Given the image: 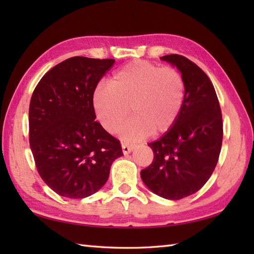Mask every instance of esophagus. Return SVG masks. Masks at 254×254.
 Returning a JSON list of instances; mask_svg holds the SVG:
<instances>
[{"label":"esophagus","instance_id":"obj_1","mask_svg":"<svg viewBox=\"0 0 254 254\" xmlns=\"http://www.w3.org/2000/svg\"><path fill=\"white\" fill-rule=\"evenodd\" d=\"M134 148V145L128 144V143H122V152L124 155L130 154Z\"/></svg>","mask_w":254,"mask_h":254}]
</instances>
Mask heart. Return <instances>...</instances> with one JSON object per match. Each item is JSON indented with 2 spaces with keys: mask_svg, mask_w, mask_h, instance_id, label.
Instances as JSON below:
<instances>
[{
  "mask_svg": "<svg viewBox=\"0 0 254 254\" xmlns=\"http://www.w3.org/2000/svg\"><path fill=\"white\" fill-rule=\"evenodd\" d=\"M186 100L182 75L170 66L148 61H134L112 75L108 85L93 94L97 120L106 131L117 133L128 112L133 117L121 131L126 141L135 142L168 132L175 126Z\"/></svg>",
  "mask_w": 254,
  "mask_h": 254,
  "instance_id": "1",
  "label": "heart"
}]
</instances>
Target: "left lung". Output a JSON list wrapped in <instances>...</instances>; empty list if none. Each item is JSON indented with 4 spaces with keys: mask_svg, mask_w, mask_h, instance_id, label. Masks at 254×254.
Instances as JSON below:
<instances>
[{
    "mask_svg": "<svg viewBox=\"0 0 254 254\" xmlns=\"http://www.w3.org/2000/svg\"><path fill=\"white\" fill-rule=\"evenodd\" d=\"M179 69L186 83V100L176 124L149 143L154 160L141 171L150 191L167 199L197 192L217 165L223 142V118L208 76L186 57L160 58Z\"/></svg>",
    "mask_w": 254,
    "mask_h": 254,
    "instance_id": "1",
    "label": "left lung"
}]
</instances>
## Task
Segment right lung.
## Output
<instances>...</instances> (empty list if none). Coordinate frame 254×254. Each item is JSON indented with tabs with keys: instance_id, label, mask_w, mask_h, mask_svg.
<instances>
[{
	"instance_id": "right-lung-1",
	"label": "right lung",
	"mask_w": 254,
	"mask_h": 254,
	"mask_svg": "<svg viewBox=\"0 0 254 254\" xmlns=\"http://www.w3.org/2000/svg\"><path fill=\"white\" fill-rule=\"evenodd\" d=\"M113 59L74 57L48 71L32 93L29 143L37 170L59 195L84 198L104 187L121 144L95 121L93 94Z\"/></svg>"
}]
</instances>
